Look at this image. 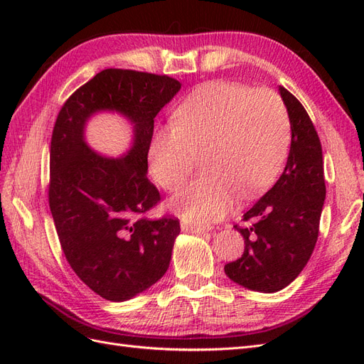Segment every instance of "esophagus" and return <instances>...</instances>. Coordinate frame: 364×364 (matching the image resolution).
Returning a JSON list of instances; mask_svg holds the SVG:
<instances>
[{
	"label": "esophagus",
	"mask_w": 364,
	"mask_h": 364,
	"mask_svg": "<svg viewBox=\"0 0 364 364\" xmlns=\"http://www.w3.org/2000/svg\"><path fill=\"white\" fill-rule=\"evenodd\" d=\"M181 228H182V230H185V232H191V234H206L209 230L205 226H197V225H191V223H182Z\"/></svg>",
	"instance_id": "esophagus-1"
}]
</instances>
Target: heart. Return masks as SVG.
<instances>
[{
  "instance_id": "obj_1",
  "label": "heart",
  "mask_w": 364,
  "mask_h": 364,
  "mask_svg": "<svg viewBox=\"0 0 364 364\" xmlns=\"http://www.w3.org/2000/svg\"><path fill=\"white\" fill-rule=\"evenodd\" d=\"M291 123L270 90L211 82L176 109L174 126L159 129L149 147L153 179L176 190L202 155L205 173L171 199L183 220L208 225L234 208L237 194L257 196L273 183L287 159Z\"/></svg>"
}]
</instances>
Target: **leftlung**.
<instances>
[{"label": "left lung", "instance_id": "left-lung-1", "mask_svg": "<svg viewBox=\"0 0 364 364\" xmlns=\"http://www.w3.org/2000/svg\"><path fill=\"white\" fill-rule=\"evenodd\" d=\"M279 94L291 123V146L278 182L234 228L245 252L225 273L246 289L274 293L293 282L314 250L326 194L322 146L305 107L285 87Z\"/></svg>", "mask_w": 364, "mask_h": 364}]
</instances>
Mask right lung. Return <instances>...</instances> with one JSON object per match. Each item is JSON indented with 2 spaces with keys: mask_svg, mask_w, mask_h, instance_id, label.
I'll return each instance as SVG.
<instances>
[{
  "mask_svg": "<svg viewBox=\"0 0 364 364\" xmlns=\"http://www.w3.org/2000/svg\"><path fill=\"white\" fill-rule=\"evenodd\" d=\"M181 90L168 75L109 68L63 103L53 129L48 202L71 269L103 299L123 302L167 272L179 220L144 214L161 200L147 178L155 117ZM115 110L134 124L123 159L97 156L85 146L87 118Z\"/></svg>",
  "mask_w": 364,
  "mask_h": 364,
  "instance_id": "1",
  "label": "right lung"
}]
</instances>
